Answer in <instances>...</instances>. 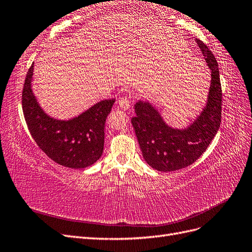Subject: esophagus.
I'll return each instance as SVG.
<instances>
[{"label": "esophagus", "instance_id": "34e87169", "mask_svg": "<svg viewBox=\"0 0 252 252\" xmlns=\"http://www.w3.org/2000/svg\"><path fill=\"white\" fill-rule=\"evenodd\" d=\"M130 101H131V95H125L123 97H121L119 100V106L124 110H127L129 108V106H130Z\"/></svg>", "mask_w": 252, "mask_h": 252}]
</instances>
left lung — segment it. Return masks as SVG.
Wrapping results in <instances>:
<instances>
[{"label":"left lung","instance_id":"left-lung-1","mask_svg":"<svg viewBox=\"0 0 252 252\" xmlns=\"http://www.w3.org/2000/svg\"><path fill=\"white\" fill-rule=\"evenodd\" d=\"M204 59L211 70L207 103L193 123L185 129L167 125L159 112L149 102L134 105L131 119L143 158L158 171H174L191 165L199 158L215 138L222 118V87L218 62L201 40L196 39Z\"/></svg>","mask_w":252,"mask_h":252}]
</instances>
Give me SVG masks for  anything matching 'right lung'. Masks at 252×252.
<instances>
[{
  "label": "right lung",
  "instance_id": "right-lung-1",
  "mask_svg": "<svg viewBox=\"0 0 252 252\" xmlns=\"http://www.w3.org/2000/svg\"><path fill=\"white\" fill-rule=\"evenodd\" d=\"M33 64L27 72L22 93V107L30 134L52 161L80 169L94 164L102 157L105 122L116 102L104 100L68 121L44 112L32 89Z\"/></svg>",
  "mask_w": 252,
  "mask_h": 252
}]
</instances>
